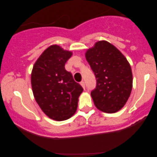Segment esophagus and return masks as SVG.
I'll use <instances>...</instances> for the list:
<instances>
[{"label": "esophagus", "instance_id": "34e87169", "mask_svg": "<svg viewBox=\"0 0 157 157\" xmlns=\"http://www.w3.org/2000/svg\"><path fill=\"white\" fill-rule=\"evenodd\" d=\"M80 85H81V86H82V87L84 89H86V83H85V82H84L83 80L81 81V82H80Z\"/></svg>", "mask_w": 157, "mask_h": 157}]
</instances>
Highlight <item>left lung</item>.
<instances>
[{"mask_svg": "<svg viewBox=\"0 0 157 157\" xmlns=\"http://www.w3.org/2000/svg\"><path fill=\"white\" fill-rule=\"evenodd\" d=\"M96 77L91 96L94 105L105 113H115L125 105L132 90L131 68L124 55L107 41H98L86 53Z\"/></svg>", "mask_w": 157, "mask_h": 157, "instance_id": "1", "label": "left lung"}]
</instances>
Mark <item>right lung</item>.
Listing matches in <instances>:
<instances>
[{
  "instance_id": "1",
  "label": "right lung",
  "mask_w": 157,
  "mask_h": 157,
  "mask_svg": "<svg viewBox=\"0 0 157 157\" xmlns=\"http://www.w3.org/2000/svg\"><path fill=\"white\" fill-rule=\"evenodd\" d=\"M71 55V52L53 45L43 52L32 69L31 82L36 102L48 117L57 121L75 114L83 91L65 68Z\"/></svg>"
}]
</instances>
